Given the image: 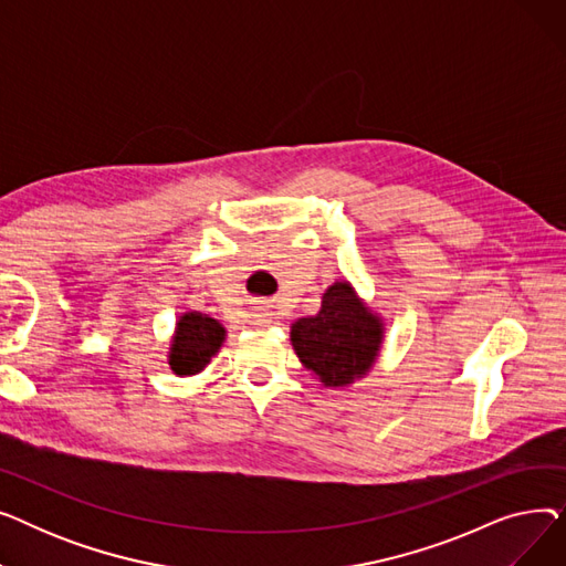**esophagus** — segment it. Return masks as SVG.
Segmentation results:
<instances>
[{"instance_id": "obj_1", "label": "esophagus", "mask_w": 566, "mask_h": 566, "mask_svg": "<svg viewBox=\"0 0 566 566\" xmlns=\"http://www.w3.org/2000/svg\"><path fill=\"white\" fill-rule=\"evenodd\" d=\"M265 321H268V314H259V325L265 323Z\"/></svg>"}]
</instances>
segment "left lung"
I'll list each match as a JSON object with an SVG mask.
<instances>
[{"label":"left lung","instance_id":"1","mask_svg":"<svg viewBox=\"0 0 566 566\" xmlns=\"http://www.w3.org/2000/svg\"><path fill=\"white\" fill-rule=\"evenodd\" d=\"M380 339V318L363 305L348 282H335L323 293L316 316L291 325L295 355L325 388H344L363 378L376 360Z\"/></svg>","mask_w":566,"mask_h":566}]
</instances>
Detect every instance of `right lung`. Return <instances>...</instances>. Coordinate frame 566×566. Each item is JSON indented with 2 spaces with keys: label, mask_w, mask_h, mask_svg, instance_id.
<instances>
[{
  "label": "right lung",
  "mask_w": 566,
  "mask_h": 566,
  "mask_svg": "<svg viewBox=\"0 0 566 566\" xmlns=\"http://www.w3.org/2000/svg\"><path fill=\"white\" fill-rule=\"evenodd\" d=\"M224 342L222 325L199 312H188L176 323L169 348V367L178 376L199 374Z\"/></svg>",
  "instance_id": "right-lung-1"
}]
</instances>
